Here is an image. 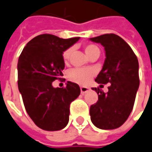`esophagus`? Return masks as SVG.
<instances>
[{"mask_svg":"<svg viewBox=\"0 0 152 152\" xmlns=\"http://www.w3.org/2000/svg\"><path fill=\"white\" fill-rule=\"evenodd\" d=\"M80 90H81V94H85V93L88 91V88L84 87V86H81L80 87Z\"/></svg>","mask_w":152,"mask_h":152,"instance_id":"1","label":"esophagus"}]
</instances>
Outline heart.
I'll use <instances>...</instances> for the list:
<instances>
[{
    "label": "heart",
    "mask_w": 152,
    "mask_h": 152,
    "mask_svg": "<svg viewBox=\"0 0 152 152\" xmlns=\"http://www.w3.org/2000/svg\"><path fill=\"white\" fill-rule=\"evenodd\" d=\"M84 52L88 57L91 56L96 52H99L98 47L93 44H88L84 47ZM70 56V49H67L63 53V59L65 63L69 61ZM96 72L92 68H85V69H74L70 70L68 73V78L70 81L74 83H78L81 85L88 84L94 76L95 75Z\"/></svg>",
    "instance_id": "heart-1"
}]
</instances>
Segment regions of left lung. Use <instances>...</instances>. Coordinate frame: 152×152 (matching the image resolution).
<instances>
[{
    "label": "left lung",
    "mask_w": 152,
    "mask_h": 152,
    "mask_svg": "<svg viewBox=\"0 0 152 152\" xmlns=\"http://www.w3.org/2000/svg\"><path fill=\"white\" fill-rule=\"evenodd\" d=\"M90 41L100 43L106 57L95 81L110 83L107 93L93 88L99 99L90 106L91 121L102 130L116 129L126 122L134 106L140 84L138 59L126 41L115 34H104Z\"/></svg>",
    "instance_id": "obj_1"
}]
</instances>
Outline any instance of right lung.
I'll return each mask as SVG.
<instances>
[{
    "instance_id": "1",
    "label": "right lung",
    "mask_w": 152,
    "mask_h": 152,
    "mask_svg": "<svg viewBox=\"0 0 152 152\" xmlns=\"http://www.w3.org/2000/svg\"><path fill=\"white\" fill-rule=\"evenodd\" d=\"M78 40L42 34L31 39L19 57L17 83L24 106L44 131H59L68 125L70 104L80 94L79 86L70 81L65 88L53 87V82L64 75L63 53Z\"/></svg>"
}]
</instances>
